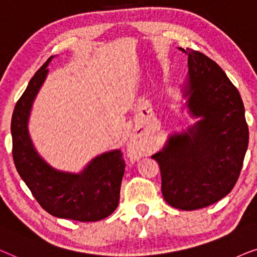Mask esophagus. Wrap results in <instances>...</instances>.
I'll return each instance as SVG.
<instances>
[{
	"mask_svg": "<svg viewBox=\"0 0 257 257\" xmlns=\"http://www.w3.org/2000/svg\"><path fill=\"white\" fill-rule=\"evenodd\" d=\"M131 152L134 154V155H139L140 154V146L138 142H133L131 145Z\"/></svg>",
	"mask_w": 257,
	"mask_h": 257,
	"instance_id": "esophagus-1",
	"label": "esophagus"
}]
</instances>
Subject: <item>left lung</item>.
<instances>
[{
    "label": "left lung",
    "mask_w": 257,
    "mask_h": 257,
    "mask_svg": "<svg viewBox=\"0 0 257 257\" xmlns=\"http://www.w3.org/2000/svg\"><path fill=\"white\" fill-rule=\"evenodd\" d=\"M181 50L188 55V108L203 119L189 134L172 136L153 159L160 166L166 202L196 210L220 201L235 187L249 131L240 93L220 66L197 50Z\"/></svg>",
    "instance_id": "1"
}]
</instances>
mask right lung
<instances>
[{"mask_svg": "<svg viewBox=\"0 0 257 257\" xmlns=\"http://www.w3.org/2000/svg\"><path fill=\"white\" fill-rule=\"evenodd\" d=\"M51 57L32 77L14 109V163L40 206L53 216L81 222L100 221L117 208L125 169L122 153L119 150L105 153L91 161L82 174L74 175L48 166L37 155L30 141L27 129L30 108L47 76Z\"/></svg>", "mask_w": 257, "mask_h": 257, "instance_id": "1", "label": "right lung"}]
</instances>
